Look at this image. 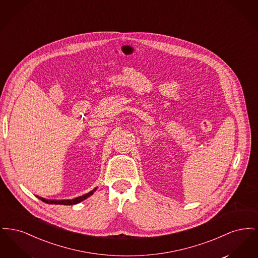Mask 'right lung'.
I'll use <instances>...</instances> for the list:
<instances>
[{"label": "right lung", "mask_w": 258, "mask_h": 258, "mask_svg": "<svg viewBox=\"0 0 258 258\" xmlns=\"http://www.w3.org/2000/svg\"><path fill=\"white\" fill-rule=\"evenodd\" d=\"M97 188L98 187H96V188H94L93 190H91L90 192H88L86 195H84V196H82V197H76V198H74V199H71V200H48V199H44V198H42V197H38L41 201H43V202H45V203H48V204H61V205H74V204H77V203H79V202H81V201H83L84 199H86L88 197H90V196H92L96 190H97Z\"/></svg>", "instance_id": "add662e5"}]
</instances>
